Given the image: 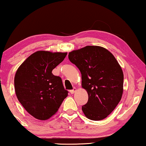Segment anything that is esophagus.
<instances>
[{
	"mask_svg": "<svg viewBox=\"0 0 146 146\" xmlns=\"http://www.w3.org/2000/svg\"><path fill=\"white\" fill-rule=\"evenodd\" d=\"M76 88H74V89L73 90H70V93L71 94H74L75 93V92L76 91Z\"/></svg>",
	"mask_w": 146,
	"mask_h": 146,
	"instance_id": "1",
	"label": "esophagus"
}]
</instances>
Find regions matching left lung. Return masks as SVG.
I'll list each match as a JSON object with an SVG mask.
<instances>
[{
	"label": "left lung",
	"instance_id": "obj_1",
	"mask_svg": "<svg viewBox=\"0 0 146 146\" xmlns=\"http://www.w3.org/2000/svg\"><path fill=\"white\" fill-rule=\"evenodd\" d=\"M69 59L82 73V86L88 94L82 106L86 117L100 121L113 111L123 92V73L110 52L98 46H87L69 53Z\"/></svg>",
	"mask_w": 146,
	"mask_h": 146
}]
</instances>
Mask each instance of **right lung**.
<instances>
[{
  "mask_svg": "<svg viewBox=\"0 0 146 146\" xmlns=\"http://www.w3.org/2000/svg\"><path fill=\"white\" fill-rule=\"evenodd\" d=\"M67 54V52L37 51L16 72L14 84L18 100L37 119L46 120L54 115L68 96L61 78L52 73Z\"/></svg>",
  "mask_w": 146,
  "mask_h": 146,
  "instance_id": "add662e5",
  "label": "right lung"
}]
</instances>
